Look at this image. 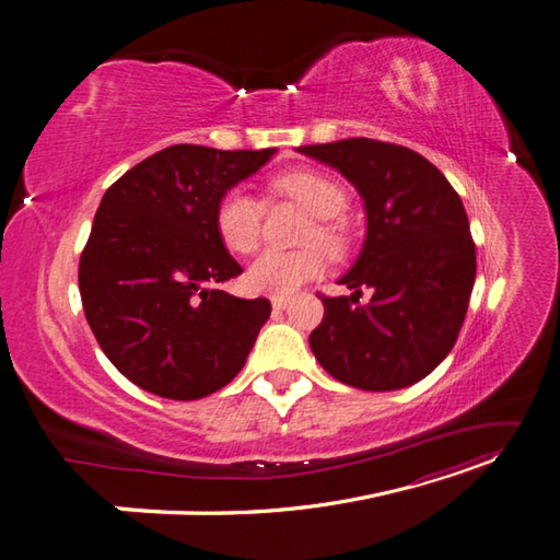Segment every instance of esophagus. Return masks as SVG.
I'll use <instances>...</instances> for the list:
<instances>
[{
	"instance_id": "obj_1",
	"label": "esophagus",
	"mask_w": 560,
	"mask_h": 560,
	"mask_svg": "<svg viewBox=\"0 0 560 560\" xmlns=\"http://www.w3.org/2000/svg\"><path fill=\"white\" fill-rule=\"evenodd\" d=\"M270 303H273V311H284L292 303V299L290 296H273L270 299Z\"/></svg>"
}]
</instances>
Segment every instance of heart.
Wrapping results in <instances>:
<instances>
[{
  "mask_svg": "<svg viewBox=\"0 0 560 560\" xmlns=\"http://www.w3.org/2000/svg\"><path fill=\"white\" fill-rule=\"evenodd\" d=\"M270 189L278 196L292 198L303 210L313 214V224L308 226L303 241H317L334 254L346 249L348 231L341 222V214L348 208V196L336 179L317 171H292L278 175L270 182ZM261 200L249 194L245 186H233V189L224 191L214 208V226L219 238L231 252L238 254L257 249L261 238ZM325 266V252L315 245L294 252L266 249L249 264L245 284L254 294L290 296L299 287L319 278Z\"/></svg>",
  "mask_w": 560,
  "mask_h": 560,
  "instance_id": "obj_1",
  "label": "heart"
}]
</instances>
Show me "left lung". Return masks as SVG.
<instances>
[{"instance_id": "8db88e82", "label": "left lung", "mask_w": 560, "mask_h": 560, "mask_svg": "<svg viewBox=\"0 0 560 560\" xmlns=\"http://www.w3.org/2000/svg\"><path fill=\"white\" fill-rule=\"evenodd\" d=\"M341 173L364 200L366 238L338 280L350 296H322L315 360L346 385L387 393L444 362L477 278V249L460 196L413 149L350 138L299 147ZM362 289L372 290L364 307Z\"/></svg>"}]
</instances>
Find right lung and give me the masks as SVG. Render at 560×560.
I'll list each match as a JSON object with an SVG mask.
<instances>
[{
    "label": "right lung",
    "mask_w": 560,
    "mask_h": 560,
    "mask_svg": "<svg viewBox=\"0 0 560 560\" xmlns=\"http://www.w3.org/2000/svg\"><path fill=\"white\" fill-rule=\"evenodd\" d=\"M273 154L175 144L100 200L79 261L83 313L109 362L147 393L200 399L245 366L270 301L219 290L243 268L219 238L214 208Z\"/></svg>",
    "instance_id": "obj_1"
}]
</instances>
